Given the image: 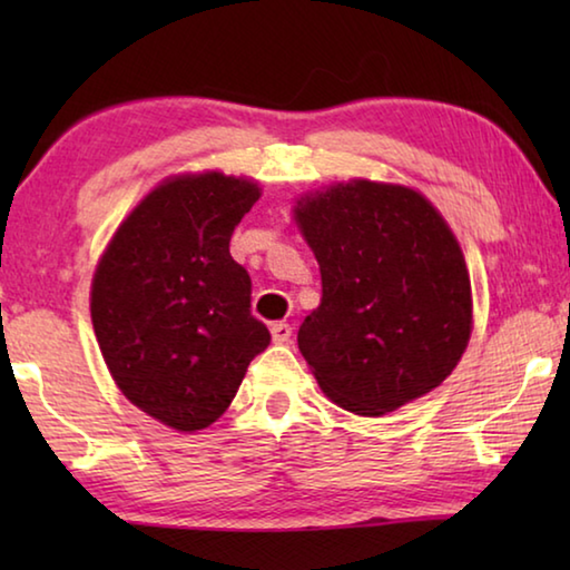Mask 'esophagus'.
Masks as SVG:
<instances>
[{"instance_id": "34e87169", "label": "esophagus", "mask_w": 570, "mask_h": 570, "mask_svg": "<svg viewBox=\"0 0 570 570\" xmlns=\"http://www.w3.org/2000/svg\"><path fill=\"white\" fill-rule=\"evenodd\" d=\"M288 340H292V326L284 322L272 324V342L274 344H286Z\"/></svg>"}]
</instances>
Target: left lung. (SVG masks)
<instances>
[{"instance_id": "obj_1", "label": "left lung", "mask_w": 570, "mask_h": 570, "mask_svg": "<svg viewBox=\"0 0 570 570\" xmlns=\"http://www.w3.org/2000/svg\"><path fill=\"white\" fill-rule=\"evenodd\" d=\"M322 274L298 352L342 410L382 417L445 382L472 334V288L455 234L400 183L352 178L292 208Z\"/></svg>"}]
</instances>
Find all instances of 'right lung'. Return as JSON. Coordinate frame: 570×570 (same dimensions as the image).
Returning a JSON list of instances; mask_svg holds the SVG:
<instances>
[{
  "label": "right lung",
  "mask_w": 570,
  "mask_h": 570,
  "mask_svg": "<svg viewBox=\"0 0 570 570\" xmlns=\"http://www.w3.org/2000/svg\"><path fill=\"white\" fill-rule=\"evenodd\" d=\"M258 198L254 178L178 173L138 200L95 266L90 316L110 377L166 428L214 424L272 342L228 250Z\"/></svg>",
  "instance_id": "add662e5"
}]
</instances>
